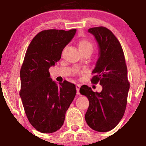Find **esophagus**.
<instances>
[{
    "mask_svg": "<svg viewBox=\"0 0 146 146\" xmlns=\"http://www.w3.org/2000/svg\"><path fill=\"white\" fill-rule=\"evenodd\" d=\"M80 84H76V93H77L78 95H80V92H79V90H80Z\"/></svg>",
    "mask_w": 146,
    "mask_h": 146,
    "instance_id": "obj_1",
    "label": "esophagus"
}]
</instances>
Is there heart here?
Listing matches in <instances>:
<instances>
[{"mask_svg":"<svg viewBox=\"0 0 146 146\" xmlns=\"http://www.w3.org/2000/svg\"><path fill=\"white\" fill-rule=\"evenodd\" d=\"M78 49L81 53H84V52H90L93 50V44L91 42L86 38L81 39L78 41Z\"/></svg>","mask_w":146,"mask_h":146,"instance_id":"b5f03b06","label":"heart"}]
</instances>
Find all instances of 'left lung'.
<instances>
[{
	"instance_id": "8db88e82",
	"label": "left lung",
	"mask_w": 146,
	"mask_h": 146,
	"mask_svg": "<svg viewBox=\"0 0 146 146\" xmlns=\"http://www.w3.org/2000/svg\"><path fill=\"white\" fill-rule=\"evenodd\" d=\"M99 47V58L92 71L91 82L102 86L100 93L88 86L80 93L88 98L90 106L85 119L91 129L107 132L117 126L126 108L129 82L124 54L120 42L110 29L103 26L90 28Z\"/></svg>"
}]
</instances>
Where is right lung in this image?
<instances>
[{
    "instance_id": "1",
    "label": "right lung",
    "mask_w": 146,
    "mask_h": 146,
    "mask_svg": "<svg viewBox=\"0 0 146 146\" xmlns=\"http://www.w3.org/2000/svg\"><path fill=\"white\" fill-rule=\"evenodd\" d=\"M76 31H42L27 49L20 72V96L29 122L41 133H51L60 129L76 95L75 84L65 80L57 85L49 72V68L60 59L63 49Z\"/></svg>"
}]
</instances>
